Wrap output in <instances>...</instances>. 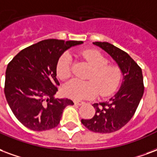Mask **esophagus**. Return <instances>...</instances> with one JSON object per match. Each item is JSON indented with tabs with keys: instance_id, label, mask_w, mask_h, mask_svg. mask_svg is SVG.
Listing matches in <instances>:
<instances>
[{
	"instance_id": "1",
	"label": "esophagus",
	"mask_w": 157,
	"mask_h": 157,
	"mask_svg": "<svg viewBox=\"0 0 157 157\" xmlns=\"http://www.w3.org/2000/svg\"><path fill=\"white\" fill-rule=\"evenodd\" d=\"M83 103H84V102L81 101H74V104H75V105H82Z\"/></svg>"
}]
</instances>
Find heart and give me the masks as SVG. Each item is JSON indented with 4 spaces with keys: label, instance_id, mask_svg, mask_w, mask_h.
Here are the masks:
<instances>
[{
    "label": "heart",
    "instance_id": "1",
    "mask_svg": "<svg viewBox=\"0 0 157 157\" xmlns=\"http://www.w3.org/2000/svg\"><path fill=\"white\" fill-rule=\"evenodd\" d=\"M82 56L92 67L87 79L82 82L73 79L64 85L65 96L75 100L91 98L98 93L102 96H108L114 91L121 79V71L116 65L108 63V60L96 50H86L82 52ZM59 78H69L71 73V56L65 53L59 59L56 66Z\"/></svg>",
    "mask_w": 157,
    "mask_h": 157
}]
</instances>
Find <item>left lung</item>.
<instances>
[{"instance_id":"8db88e82","label":"left lung","mask_w":157,"mask_h":157,"mask_svg":"<svg viewBox=\"0 0 157 157\" xmlns=\"http://www.w3.org/2000/svg\"><path fill=\"white\" fill-rule=\"evenodd\" d=\"M93 44L117 62L121 71L122 82L119 90L107 101L94 103V117L82 119V123L91 132L111 133L123 127L135 114L144 93L143 75L140 67L126 52L108 42Z\"/></svg>"}]
</instances>
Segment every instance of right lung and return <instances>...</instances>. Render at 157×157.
Masks as SVG:
<instances>
[{
	"instance_id": "right-lung-1",
	"label": "right lung",
	"mask_w": 157,
	"mask_h": 157,
	"mask_svg": "<svg viewBox=\"0 0 157 157\" xmlns=\"http://www.w3.org/2000/svg\"><path fill=\"white\" fill-rule=\"evenodd\" d=\"M83 41L48 39L26 47L8 64L5 96L15 117L36 132L58 126L62 112L74 103L67 98H55L60 85L56 78L59 58L67 50Z\"/></svg>"
}]
</instances>
